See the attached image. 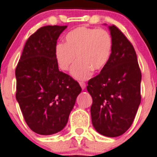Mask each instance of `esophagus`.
<instances>
[{
  "label": "esophagus",
  "instance_id": "34e87169",
  "mask_svg": "<svg viewBox=\"0 0 157 157\" xmlns=\"http://www.w3.org/2000/svg\"><path fill=\"white\" fill-rule=\"evenodd\" d=\"M79 85H80V86H81L82 90L86 89V83H85L84 82H79Z\"/></svg>",
  "mask_w": 157,
  "mask_h": 157
}]
</instances>
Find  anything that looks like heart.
I'll use <instances>...</instances> for the list:
<instances>
[{"mask_svg":"<svg viewBox=\"0 0 157 157\" xmlns=\"http://www.w3.org/2000/svg\"><path fill=\"white\" fill-rule=\"evenodd\" d=\"M112 48V40L108 32L102 29L78 27L69 32L65 36V43L57 44L55 56L59 67L67 71L76 79H87L93 70H101L107 63Z\"/></svg>","mask_w":157,"mask_h":157,"instance_id":"1","label":"heart"}]
</instances>
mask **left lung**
Returning a JSON list of instances; mask_svg holds the SVG:
<instances>
[{
    "label": "left lung",
    "mask_w": 157,
    "mask_h": 157,
    "mask_svg": "<svg viewBox=\"0 0 157 157\" xmlns=\"http://www.w3.org/2000/svg\"><path fill=\"white\" fill-rule=\"evenodd\" d=\"M108 28L111 54L100 74L88 82L87 90L93 98L94 128L107 137H117L131 127L137 113L142 74L132 44L117 27Z\"/></svg>",
    "instance_id": "8db88e82"
}]
</instances>
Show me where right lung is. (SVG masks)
<instances>
[{
    "instance_id": "1",
    "label": "right lung",
    "mask_w": 157,
    "mask_h": 157,
    "mask_svg": "<svg viewBox=\"0 0 157 157\" xmlns=\"http://www.w3.org/2000/svg\"><path fill=\"white\" fill-rule=\"evenodd\" d=\"M67 25H47L27 40L15 69L16 100L32 131L49 136L66 126L77 96L78 82L59 71L57 40Z\"/></svg>"
}]
</instances>
